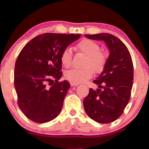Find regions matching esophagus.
<instances>
[{"label": "esophagus", "instance_id": "34e87169", "mask_svg": "<svg viewBox=\"0 0 149 149\" xmlns=\"http://www.w3.org/2000/svg\"><path fill=\"white\" fill-rule=\"evenodd\" d=\"M70 85H72V86H77L79 84L78 83H73V82H70Z\"/></svg>", "mask_w": 149, "mask_h": 149}]
</instances>
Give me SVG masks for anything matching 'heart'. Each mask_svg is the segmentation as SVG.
<instances>
[{
	"mask_svg": "<svg viewBox=\"0 0 149 149\" xmlns=\"http://www.w3.org/2000/svg\"><path fill=\"white\" fill-rule=\"evenodd\" d=\"M76 48L87 55L84 66L85 68H72L65 73V77L70 82L75 83H83L93 77L94 70L100 72L104 68L107 62L108 56L104 51L100 50V46L92 40H81L77 44ZM72 54L70 48L66 47L60 55V61L62 65L68 68L72 64Z\"/></svg>",
	"mask_w": 149,
	"mask_h": 149,
	"instance_id": "heart-1",
	"label": "heart"
}]
</instances>
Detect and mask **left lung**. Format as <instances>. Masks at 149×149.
I'll return each instance as SVG.
<instances>
[{
	"label": "left lung",
	"mask_w": 149,
	"mask_h": 149,
	"mask_svg": "<svg viewBox=\"0 0 149 149\" xmlns=\"http://www.w3.org/2000/svg\"><path fill=\"white\" fill-rule=\"evenodd\" d=\"M93 40H104L110 55L102 72L93 81L99 89H89L83 100L87 115L100 123L117 119L129 102L134 79V66L130 53L119 38L109 33L85 34Z\"/></svg>",
	"instance_id": "obj_1"
}]
</instances>
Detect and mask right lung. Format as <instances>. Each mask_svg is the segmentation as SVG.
<instances>
[{
  "label": "right lung",
  "mask_w": 149,
  "mask_h": 149,
  "mask_svg": "<svg viewBox=\"0 0 149 149\" xmlns=\"http://www.w3.org/2000/svg\"><path fill=\"white\" fill-rule=\"evenodd\" d=\"M81 35L40 34L30 40L20 52L15 64L14 85L17 104L31 121L47 123L54 119L62 111L70 85L67 81H58L62 75L60 55Z\"/></svg>",
  "instance_id": "add662e5"
}]
</instances>
